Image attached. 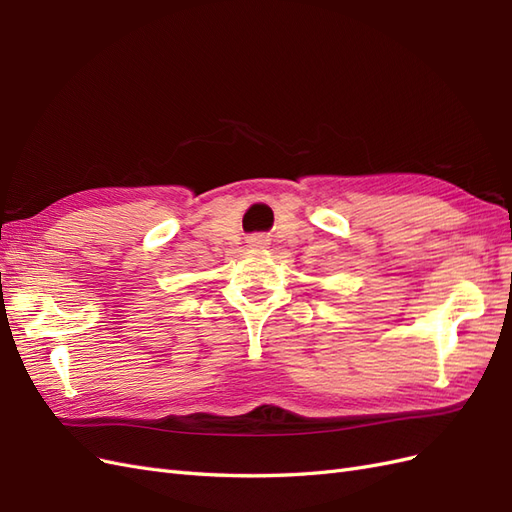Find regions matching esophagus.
<instances>
[{
  "instance_id": "obj_1",
  "label": "esophagus",
  "mask_w": 512,
  "mask_h": 512,
  "mask_svg": "<svg viewBox=\"0 0 512 512\" xmlns=\"http://www.w3.org/2000/svg\"><path fill=\"white\" fill-rule=\"evenodd\" d=\"M247 243H250V247H256V250H262V247L269 245V239L265 235H254L247 239Z\"/></svg>"
}]
</instances>
